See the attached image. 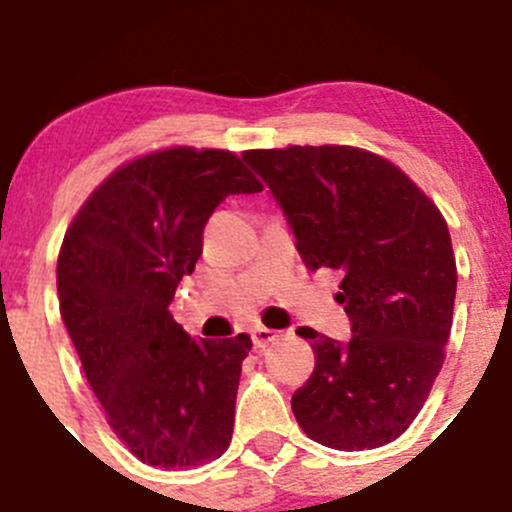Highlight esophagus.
Returning a JSON list of instances; mask_svg holds the SVG:
<instances>
[{
  "mask_svg": "<svg viewBox=\"0 0 512 512\" xmlns=\"http://www.w3.org/2000/svg\"><path fill=\"white\" fill-rule=\"evenodd\" d=\"M279 336H282L279 331H272V328H265V326H257L255 331H252V343H255V348H267V346H272L274 341H279Z\"/></svg>",
  "mask_w": 512,
  "mask_h": 512,
  "instance_id": "1",
  "label": "esophagus"
}]
</instances>
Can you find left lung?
<instances>
[{
	"instance_id": "1",
	"label": "left lung",
	"mask_w": 512,
	"mask_h": 512,
	"mask_svg": "<svg viewBox=\"0 0 512 512\" xmlns=\"http://www.w3.org/2000/svg\"><path fill=\"white\" fill-rule=\"evenodd\" d=\"M242 159L282 206L304 265L343 274L336 301L353 338L304 328L316 365L292 395L299 427L341 451L390 444L444 363L456 297L444 215L405 171L358 147L250 149Z\"/></svg>"
}]
</instances>
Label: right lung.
I'll return each mask as SVG.
<instances>
[{
    "label": "right lung",
    "mask_w": 512,
    "mask_h": 512,
    "mask_svg": "<svg viewBox=\"0 0 512 512\" xmlns=\"http://www.w3.org/2000/svg\"><path fill=\"white\" fill-rule=\"evenodd\" d=\"M262 184L225 149L171 147L112 171L75 213L58 255V301L107 424L142 464L193 469L233 437L247 333L193 341L169 304L233 193Z\"/></svg>",
    "instance_id": "obj_1"
}]
</instances>
